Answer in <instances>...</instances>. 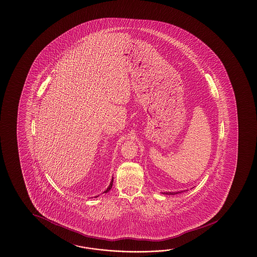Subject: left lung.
<instances>
[{
	"instance_id": "left-lung-1",
	"label": "left lung",
	"mask_w": 257,
	"mask_h": 257,
	"mask_svg": "<svg viewBox=\"0 0 257 257\" xmlns=\"http://www.w3.org/2000/svg\"><path fill=\"white\" fill-rule=\"evenodd\" d=\"M187 191V190H186ZM183 191L180 192H166V193H164V194H166V195H175V194H179V193H182Z\"/></svg>"
}]
</instances>
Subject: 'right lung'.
<instances>
[{
	"label": "right lung",
	"instance_id": "1",
	"mask_svg": "<svg viewBox=\"0 0 257 257\" xmlns=\"http://www.w3.org/2000/svg\"><path fill=\"white\" fill-rule=\"evenodd\" d=\"M113 181H114V178H112V180H111V183H110L109 186L107 187V189L104 192V193H107V192L109 191L110 189L112 188V186H113Z\"/></svg>",
	"mask_w": 257,
	"mask_h": 257
}]
</instances>
